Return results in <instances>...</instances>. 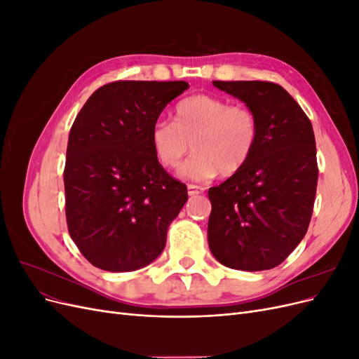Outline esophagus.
Masks as SVG:
<instances>
[{
    "label": "esophagus",
    "mask_w": 359,
    "mask_h": 359,
    "mask_svg": "<svg viewBox=\"0 0 359 359\" xmlns=\"http://www.w3.org/2000/svg\"><path fill=\"white\" fill-rule=\"evenodd\" d=\"M203 187H201V186H196V184H189L187 186V193L190 194V196H194V194H201V193H203Z\"/></svg>",
    "instance_id": "34e87169"
}]
</instances>
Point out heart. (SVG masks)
Here are the masks:
<instances>
[{
  "mask_svg": "<svg viewBox=\"0 0 359 359\" xmlns=\"http://www.w3.org/2000/svg\"><path fill=\"white\" fill-rule=\"evenodd\" d=\"M257 139L259 121L250 107L206 94L182 99L173 123L157 119L149 132L153 153L166 169L177 168L193 147L196 153L180 168L191 181L235 175L252 158Z\"/></svg>",
  "mask_w": 359,
  "mask_h": 359,
  "instance_id": "obj_1",
  "label": "heart"
}]
</instances>
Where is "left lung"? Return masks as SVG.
Listing matches in <instances>:
<instances>
[{
    "mask_svg": "<svg viewBox=\"0 0 359 359\" xmlns=\"http://www.w3.org/2000/svg\"><path fill=\"white\" fill-rule=\"evenodd\" d=\"M259 121L247 165L208 190V244L224 266L264 271L280 265L307 233L318 186L316 142L310 119L277 83L212 81Z\"/></svg>",
    "mask_w": 359,
    "mask_h": 359,
    "instance_id": "1",
    "label": "left lung"
}]
</instances>
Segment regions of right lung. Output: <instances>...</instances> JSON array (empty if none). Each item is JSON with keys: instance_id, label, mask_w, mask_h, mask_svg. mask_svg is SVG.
<instances>
[{"instance_id": "obj_1", "label": "right lung", "mask_w": 359, "mask_h": 359, "mask_svg": "<svg viewBox=\"0 0 359 359\" xmlns=\"http://www.w3.org/2000/svg\"><path fill=\"white\" fill-rule=\"evenodd\" d=\"M187 88L184 81L112 82L76 116L64 169L66 217L73 243L94 266L127 273L165 248L189 196L157 161L149 132Z\"/></svg>"}]
</instances>
